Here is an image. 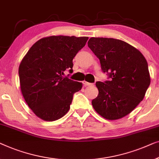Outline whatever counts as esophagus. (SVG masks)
<instances>
[{"mask_svg":"<svg viewBox=\"0 0 159 159\" xmlns=\"http://www.w3.org/2000/svg\"><path fill=\"white\" fill-rule=\"evenodd\" d=\"M83 84H84V86H93V84H91V83H89L86 81V80H84L83 81Z\"/></svg>","mask_w":159,"mask_h":159,"instance_id":"34e87169","label":"esophagus"}]
</instances>
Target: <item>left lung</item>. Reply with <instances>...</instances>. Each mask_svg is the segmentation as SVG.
Returning a JSON list of instances; mask_svg holds the SVG:
<instances>
[{"mask_svg": "<svg viewBox=\"0 0 159 159\" xmlns=\"http://www.w3.org/2000/svg\"><path fill=\"white\" fill-rule=\"evenodd\" d=\"M88 46L111 78L96 83L99 94L91 102L93 109L107 120L124 117L143 99L151 83L146 58L130 44L113 38L91 37Z\"/></svg>", "mask_w": 159, "mask_h": 159, "instance_id": "1", "label": "left lung"}]
</instances>
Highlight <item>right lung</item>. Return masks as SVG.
Returning <instances> with one entry per match:
<instances>
[{"label":"right lung","mask_w":159,"mask_h":159,"mask_svg":"<svg viewBox=\"0 0 159 159\" xmlns=\"http://www.w3.org/2000/svg\"><path fill=\"white\" fill-rule=\"evenodd\" d=\"M88 39L62 35L42 38L22 59L19 68L21 93L40 119L55 121L70 109L73 93L82 89V83L64 77V71L73 72V59Z\"/></svg>","instance_id":"1"}]
</instances>
